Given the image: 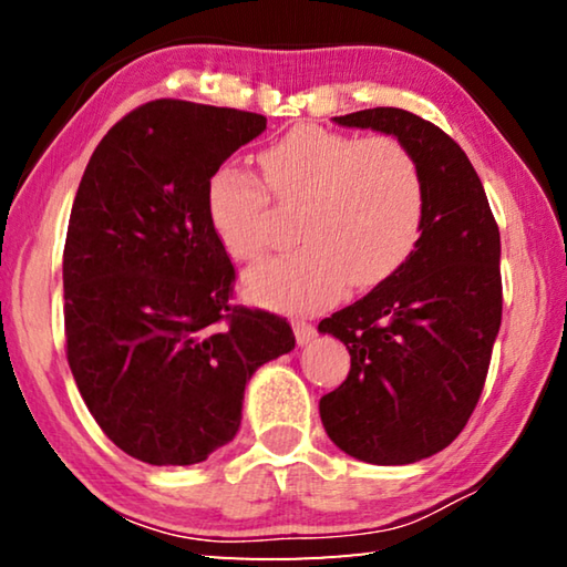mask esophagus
I'll return each mask as SVG.
<instances>
[{
	"label": "esophagus",
	"instance_id": "1",
	"mask_svg": "<svg viewBox=\"0 0 567 567\" xmlns=\"http://www.w3.org/2000/svg\"><path fill=\"white\" fill-rule=\"evenodd\" d=\"M292 330H295L297 344H307L310 340H315V334H318V330H315L310 322H300V320L292 324Z\"/></svg>",
	"mask_w": 567,
	"mask_h": 567
}]
</instances>
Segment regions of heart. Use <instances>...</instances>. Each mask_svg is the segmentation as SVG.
I'll use <instances>...</instances> for the list:
<instances>
[{
  "label": "heart",
  "instance_id": "1",
  "mask_svg": "<svg viewBox=\"0 0 567 567\" xmlns=\"http://www.w3.org/2000/svg\"><path fill=\"white\" fill-rule=\"evenodd\" d=\"M260 167L265 187L239 165H223L207 185L209 227L235 262L255 260L267 245L268 190L280 207L300 209L295 239L302 247L247 270V300L285 312L322 310L350 282L385 280L417 243L425 187L398 140L297 127L260 152Z\"/></svg>",
  "mask_w": 567,
  "mask_h": 567
}]
</instances>
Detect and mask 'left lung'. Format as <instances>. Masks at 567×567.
I'll return each instance as SVG.
<instances>
[{
	"label": "left lung",
	"instance_id": "obj_1",
	"mask_svg": "<svg viewBox=\"0 0 567 567\" xmlns=\"http://www.w3.org/2000/svg\"><path fill=\"white\" fill-rule=\"evenodd\" d=\"M332 122L405 145L425 215L408 260L320 322L350 352V375L320 400V417L362 463H417L453 443L483 392L503 320L501 233L475 167L433 122L398 107Z\"/></svg>",
	"mask_w": 567,
	"mask_h": 567
}]
</instances>
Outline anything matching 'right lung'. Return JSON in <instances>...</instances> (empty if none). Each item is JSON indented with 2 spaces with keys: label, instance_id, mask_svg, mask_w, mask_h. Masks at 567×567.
Instances as JSON below:
<instances>
[{
  "label": "right lung",
  "instance_id": "right-lung-1",
  "mask_svg": "<svg viewBox=\"0 0 567 567\" xmlns=\"http://www.w3.org/2000/svg\"><path fill=\"white\" fill-rule=\"evenodd\" d=\"M262 114L147 102L104 134L64 243V334L84 405L150 465H195L237 435L245 385L295 348L277 315L229 305L235 267L207 185Z\"/></svg>",
  "mask_w": 567,
  "mask_h": 567
}]
</instances>
